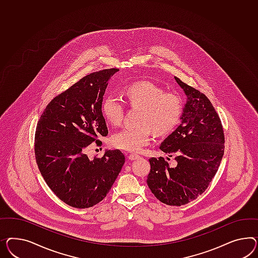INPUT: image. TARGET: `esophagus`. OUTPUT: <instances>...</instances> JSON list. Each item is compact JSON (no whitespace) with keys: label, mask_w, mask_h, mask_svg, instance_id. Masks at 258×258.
<instances>
[{"label":"esophagus","mask_w":258,"mask_h":258,"mask_svg":"<svg viewBox=\"0 0 258 258\" xmlns=\"http://www.w3.org/2000/svg\"><path fill=\"white\" fill-rule=\"evenodd\" d=\"M140 156L138 155H136V154H131L130 156H128V160H137V159H139Z\"/></svg>","instance_id":"34e87169"}]
</instances>
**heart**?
<instances>
[{
  "label": "heart",
  "instance_id": "1",
  "mask_svg": "<svg viewBox=\"0 0 258 258\" xmlns=\"http://www.w3.org/2000/svg\"><path fill=\"white\" fill-rule=\"evenodd\" d=\"M126 100L132 108H139L138 125L124 127L111 135V147L136 152L150 141L151 132L155 135L171 133L179 123L183 112V102L178 94L163 92L162 88L148 81L128 85L125 89ZM102 111L112 125L121 124L125 107L121 99L109 95L102 102Z\"/></svg>",
  "mask_w": 258,
  "mask_h": 258
}]
</instances>
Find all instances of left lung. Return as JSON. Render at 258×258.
<instances>
[{"label": "left lung", "mask_w": 258, "mask_h": 258, "mask_svg": "<svg viewBox=\"0 0 258 258\" xmlns=\"http://www.w3.org/2000/svg\"><path fill=\"white\" fill-rule=\"evenodd\" d=\"M187 95L181 124L160 146L174 157L151 158L147 185L156 198L168 206L180 207L195 200L215 176L224 153L222 121L209 98L174 77ZM168 160H170L167 158Z\"/></svg>", "instance_id": "8db88e82"}]
</instances>
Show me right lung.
I'll return each instance as SVG.
<instances>
[{
	"label": "right lung",
	"instance_id": "right-lung-1",
	"mask_svg": "<svg viewBox=\"0 0 258 258\" xmlns=\"http://www.w3.org/2000/svg\"><path fill=\"white\" fill-rule=\"evenodd\" d=\"M118 70H99L81 79L49 102L36 125L35 156L42 176L61 201L76 209L102 201L125 163L118 149L93 160L85 154L108 135L102 101Z\"/></svg>",
	"mask_w": 258,
	"mask_h": 258
}]
</instances>
